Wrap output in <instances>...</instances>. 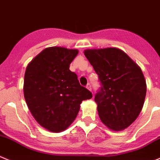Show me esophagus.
<instances>
[{
  "mask_svg": "<svg viewBox=\"0 0 160 160\" xmlns=\"http://www.w3.org/2000/svg\"><path fill=\"white\" fill-rule=\"evenodd\" d=\"M86 89H89V91H92V88H91V85L89 84V83H88V84L86 85Z\"/></svg>",
  "mask_w": 160,
  "mask_h": 160,
  "instance_id": "esophagus-1",
  "label": "esophagus"
}]
</instances>
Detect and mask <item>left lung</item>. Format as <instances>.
<instances>
[{"mask_svg":"<svg viewBox=\"0 0 160 160\" xmlns=\"http://www.w3.org/2000/svg\"><path fill=\"white\" fill-rule=\"evenodd\" d=\"M84 54L101 82L94 99L100 120L114 131L125 130L144 105L147 86L141 68L118 48L86 49Z\"/></svg>","mask_w":160,"mask_h":160,"instance_id":"obj_1","label":"left lung"}]
</instances>
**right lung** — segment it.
Instances as JSON below:
<instances>
[{
	"mask_svg": "<svg viewBox=\"0 0 160 160\" xmlns=\"http://www.w3.org/2000/svg\"><path fill=\"white\" fill-rule=\"evenodd\" d=\"M78 49L48 47L27 65L24 75L26 103L36 121L49 131L60 133L70 127L82 100L92 98L82 86L70 64Z\"/></svg>",
	"mask_w": 160,
	"mask_h": 160,
	"instance_id": "obj_1",
	"label": "right lung"
}]
</instances>
